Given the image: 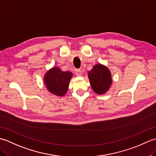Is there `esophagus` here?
Segmentation results:
<instances>
[{"label":"esophagus","instance_id":"obj_1","mask_svg":"<svg viewBox=\"0 0 156 156\" xmlns=\"http://www.w3.org/2000/svg\"><path fill=\"white\" fill-rule=\"evenodd\" d=\"M75 73H76V76H82V70H81L80 69H76Z\"/></svg>","mask_w":156,"mask_h":156}]
</instances>
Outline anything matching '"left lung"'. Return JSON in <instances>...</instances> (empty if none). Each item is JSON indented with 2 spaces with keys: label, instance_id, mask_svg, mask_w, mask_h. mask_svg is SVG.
Returning <instances> with one entry per match:
<instances>
[{
  "label": "left lung",
  "instance_id": "left-lung-1",
  "mask_svg": "<svg viewBox=\"0 0 156 156\" xmlns=\"http://www.w3.org/2000/svg\"><path fill=\"white\" fill-rule=\"evenodd\" d=\"M89 81L92 90L98 94H103L110 88L112 84L111 72L107 67L102 64L93 66L88 73Z\"/></svg>",
  "mask_w": 156,
  "mask_h": 156
}]
</instances>
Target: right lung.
<instances>
[{
    "label": "right lung",
    "instance_id": "add662e5",
    "mask_svg": "<svg viewBox=\"0 0 156 156\" xmlns=\"http://www.w3.org/2000/svg\"><path fill=\"white\" fill-rule=\"evenodd\" d=\"M72 77L70 72H63L57 67H54L45 73L44 84L51 94L63 97L68 91L69 80Z\"/></svg>",
    "mask_w": 156,
    "mask_h": 156
}]
</instances>
